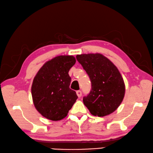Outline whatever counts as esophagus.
Listing matches in <instances>:
<instances>
[{"mask_svg":"<svg viewBox=\"0 0 153 153\" xmlns=\"http://www.w3.org/2000/svg\"><path fill=\"white\" fill-rule=\"evenodd\" d=\"M76 93L77 96H78L79 97H81V96H82V92H81V91H76Z\"/></svg>","mask_w":153,"mask_h":153,"instance_id":"34e87169","label":"esophagus"}]
</instances>
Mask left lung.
<instances>
[{
	"label": "left lung",
	"instance_id": "8db88e82",
	"mask_svg": "<svg viewBox=\"0 0 153 153\" xmlns=\"http://www.w3.org/2000/svg\"><path fill=\"white\" fill-rule=\"evenodd\" d=\"M76 58L91 82V90L82 100L85 105L95 116L113 113L125 95L124 82L118 69L101 53H84Z\"/></svg>",
	"mask_w": 153,
	"mask_h": 153
}]
</instances>
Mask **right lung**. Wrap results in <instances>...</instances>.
Segmentation results:
<instances>
[{
	"label": "right lung",
	"mask_w": 153,
	"mask_h": 153,
	"mask_svg": "<svg viewBox=\"0 0 153 153\" xmlns=\"http://www.w3.org/2000/svg\"><path fill=\"white\" fill-rule=\"evenodd\" d=\"M76 62L72 56H58L48 61L37 72L31 86L35 108L48 120L65 117L78 98L70 89L69 70Z\"/></svg>",
	"instance_id": "add662e5"
}]
</instances>
